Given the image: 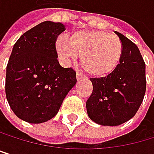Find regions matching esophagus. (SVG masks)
Returning <instances> with one entry per match:
<instances>
[{
	"label": "esophagus",
	"mask_w": 154,
	"mask_h": 154,
	"mask_svg": "<svg viewBox=\"0 0 154 154\" xmlns=\"http://www.w3.org/2000/svg\"><path fill=\"white\" fill-rule=\"evenodd\" d=\"M76 80H78V81H80V80H82V79H84V76L82 75H80V74H76Z\"/></svg>",
	"instance_id": "esophagus-1"
}]
</instances>
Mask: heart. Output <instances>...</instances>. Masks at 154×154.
Returning <instances> with one entry per match:
<instances>
[{
    "instance_id": "obj_1",
    "label": "heart",
    "mask_w": 154,
    "mask_h": 154,
    "mask_svg": "<svg viewBox=\"0 0 154 154\" xmlns=\"http://www.w3.org/2000/svg\"><path fill=\"white\" fill-rule=\"evenodd\" d=\"M60 61L67 64L79 54L83 66L94 78H105L118 67L123 55V44L116 35L104 31L80 30L69 39L60 36L55 40Z\"/></svg>"
}]
</instances>
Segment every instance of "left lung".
Returning <instances> with one entry per match:
<instances>
[{"label":"left lung","instance_id":"1","mask_svg":"<svg viewBox=\"0 0 154 154\" xmlns=\"http://www.w3.org/2000/svg\"><path fill=\"white\" fill-rule=\"evenodd\" d=\"M123 44L118 67L105 78L91 79L93 91L86 103L88 116L100 126L116 127L138 112L146 91L145 63L135 43L115 31Z\"/></svg>","mask_w":154,"mask_h":154}]
</instances>
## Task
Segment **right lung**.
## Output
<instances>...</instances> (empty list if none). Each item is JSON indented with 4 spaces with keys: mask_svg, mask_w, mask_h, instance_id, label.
Instances as JSON below:
<instances>
[{
    "mask_svg": "<svg viewBox=\"0 0 154 154\" xmlns=\"http://www.w3.org/2000/svg\"><path fill=\"white\" fill-rule=\"evenodd\" d=\"M64 25L44 21L24 33L13 47L5 93L15 116L31 124L54 117L76 83L75 72L57 60L55 40Z\"/></svg>",
    "mask_w": 154,
    "mask_h": 154,
    "instance_id": "obj_1",
    "label": "right lung"
}]
</instances>
